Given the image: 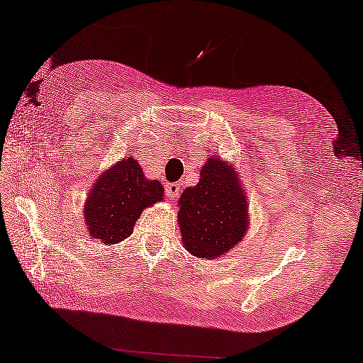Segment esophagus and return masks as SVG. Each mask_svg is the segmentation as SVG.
Here are the masks:
<instances>
[{
    "label": "esophagus",
    "mask_w": 363,
    "mask_h": 363,
    "mask_svg": "<svg viewBox=\"0 0 363 363\" xmlns=\"http://www.w3.org/2000/svg\"><path fill=\"white\" fill-rule=\"evenodd\" d=\"M165 194L169 198H177L180 194V183H167L165 185Z\"/></svg>",
    "instance_id": "1"
}]
</instances>
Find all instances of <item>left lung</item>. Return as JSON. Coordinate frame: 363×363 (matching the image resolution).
I'll list each match as a JSON object with an SVG mask.
<instances>
[{"label": "left lung", "instance_id": "8db88e82", "mask_svg": "<svg viewBox=\"0 0 363 363\" xmlns=\"http://www.w3.org/2000/svg\"><path fill=\"white\" fill-rule=\"evenodd\" d=\"M178 204L183 245L193 256L213 259L245 237L247 199L235 172L220 159L204 164L198 185L186 188Z\"/></svg>", "mask_w": 363, "mask_h": 363}]
</instances>
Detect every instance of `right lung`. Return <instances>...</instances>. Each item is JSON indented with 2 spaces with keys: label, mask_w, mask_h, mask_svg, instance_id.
<instances>
[{
  "label": "right lung",
  "mask_w": 363,
  "mask_h": 363,
  "mask_svg": "<svg viewBox=\"0 0 363 363\" xmlns=\"http://www.w3.org/2000/svg\"><path fill=\"white\" fill-rule=\"evenodd\" d=\"M162 196V185L147 180L135 159L120 160L104 172L89 193L84 208L89 235L108 245L121 242L130 237L144 208Z\"/></svg>",
  "instance_id": "add662e5"
}]
</instances>
